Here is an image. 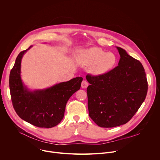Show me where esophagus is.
Here are the masks:
<instances>
[{
    "instance_id": "obj_1",
    "label": "esophagus",
    "mask_w": 160,
    "mask_h": 160,
    "mask_svg": "<svg viewBox=\"0 0 160 160\" xmlns=\"http://www.w3.org/2000/svg\"><path fill=\"white\" fill-rule=\"evenodd\" d=\"M88 82H87V81L83 80V81L82 82L81 86H82V88H86L88 87Z\"/></svg>"
}]
</instances>
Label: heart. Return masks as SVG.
<instances>
[{
	"instance_id": "heart-1",
	"label": "heart",
	"mask_w": 160,
	"mask_h": 160,
	"mask_svg": "<svg viewBox=\"0 0 160 160\" xmlns=\"http://www.w3.org/2000/svg\"><path fill=\"white\" fill-rule=\"evenodd\" d=\"M80 63L90 66L89 71L95 76H102L111 72L117 64V56L111 52H106L99 48H91L79 54Z\"/></svg>"
}]
</instances>
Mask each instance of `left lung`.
Here are the masks:
<instances>
[{
    "label": "left lung",
    "instance_id": "obj_1",
    "mask_svg": "<svg viewBox=\"0 0 160 160\" xmlns=\"http://www.w3.org/2000/svg\"><path fill=\"white\" fill-rule=\"evenodd\" d=\"M118 66L102 76L87 75L89 117L104 128L127 123L138 111L148 92V82L141 62L117 47Z\"/></svg>",
    "mask_w": 160,
    "mask_h": 160
}]
</instances>
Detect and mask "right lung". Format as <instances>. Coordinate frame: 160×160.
Listing matches in <instances>:
<instances>
[{
  "label": "right lung",
  "instance_id": "1",
  "mask_svg": "<svg viewBox=\"0 0 160 160\" xmlns=\"http://www.w3.org/2000/svg\"><path fill=\"white\" fill-rule=\"evenodd\" d=\"M32 47L18 54L10 73L12 105L22 120L38 127L52 128L62 120L66 103L80 89L83 78L78 77L47 88L30 90L21 80V62L22 56Z\"/></svg>",
  "mask_w": 160,
  "mask_h": 160
}]
</instances>
